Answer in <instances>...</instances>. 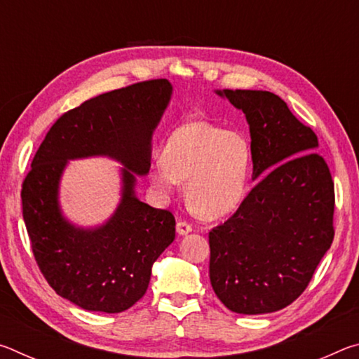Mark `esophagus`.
Returning a JSON list of instances; mask_svg holds the SVG:
<instances>
[{
    "instance_id": "esophagus-1",
    "label": "esophagus",
    "mask_w": 359,
    "mask_h": 359,
    "mask_svg": "<svg viewBox=\"0 0 359 359\" xmlns=\"http://www.w3.org/2000/svg\"><path fill=\"white\" fill-rule=\"evenodd\" d=\"M177 233H179V236H187L188 233H191L193 231V228H191V224L190 223H187V222H177Z\"/></svg>"
}]
</instances>
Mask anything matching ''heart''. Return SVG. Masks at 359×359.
Here are the masks:
<instances>
[{"label": "heart", "mask_w": 359, "mask_h": 359, "mask_svg": "<svg viewBox=\"0 0 359 359\" xmlns=\"http://www.w3.org/2000/svg\"><path fill=\"white\" fill-rule=\"evenodd\" d=\"M250 168L252 150L244 135L190 120L166 137L161 161L150 168L149 179L163 194L187 182L190 208L203 218H218L241 204Z\"/></svg>", "instance_id": "heart-1"}]
</instances>
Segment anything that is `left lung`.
<instances>
[{"mask_svg":"<svg viewBox=\"0 0 359 359\" xmlns=\"http://www.w3.org/2000/svg\"><path fill=\"white\" fill-rule=\"evenodd\" d=\"M245 114L257 185L236 214L209 233V277L229 311L277 312L312 280L334 239V182L317 135L280 96L217 90Z\"/></svg>","mask_w":359,"mask_h":359,"instance_id":"8db88e82","label":"left lung"}]
</instances>
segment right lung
Wrapping results in <instances>:
<instances>
[{"label":"right lung","instance_id":"1","mask_svg":"<svg viewBox=\"0 0 359 359\" xmlns=\"http://www.w3.org/2000/svg\"><path fill=\"white\" fill-rule=\"evenodd\" d=\"M166 79L102 93L63 114L33 158L23 180L22 209L36 263L65 299L90 312L118 313L141 299L151 266L172 244L175 220L136 196L137 175H147L151 136L171 101ZM90 156L120 162L121 203L102 225L69 222L59 205L67 163Z\"/></svg>","mask_w":359,"mask_h":359}]
</instances>
